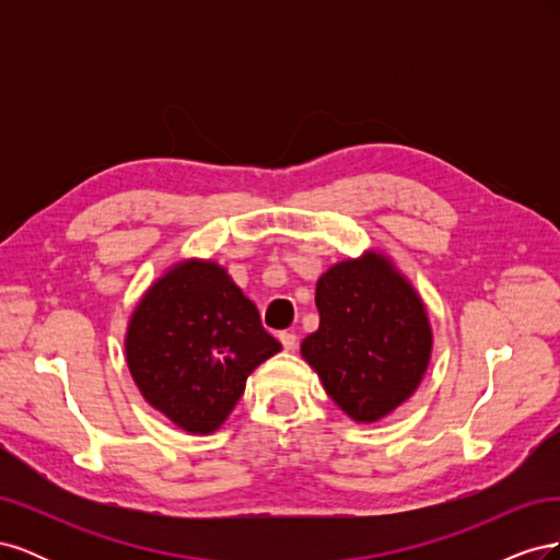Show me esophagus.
I'll use <instances>...</instances> for the list:
<instances>
[{"instance_id":"obj_1","label":"esophagus","mask_w":560,"mask_h":560,"mask_svg":"<svg viewBox=\"0 0 560 560\" xmlns=\"http://www.w3.org/2000/svg\"><path fill=\"white\" fill-rule=\"evenodd\" d=\"M280 343H282L284 350H294L296 343H299V338H296V334H292V331H282V334H280Z\"/></svg>"}]
</instances>
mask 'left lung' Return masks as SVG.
<instances>
[{"mask_svg": "<svg viewBox=\"0 0 560 560\" xmlns=\"http://www.w3.org/2000/svg\"><path fill=\"white\" fill-rule=\"evenodd\" d=\"M319 327L301 358L354 422H376L409 399L432 358V327L416 287L387 254L334 264L315 287Z\"/></svg>", "mask_w": 560, "mask_h": 560, "instance_id": "left-lung-1", "label": "left lung"}]
</instances>
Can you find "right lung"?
<instances>
[{
	"label": "right lung",
	"instance_id": "right-lung-1",
	"mask_svg": "<svg viewBox=\"0 0 560 560\" xmlns=\"http://www.w3.org/2000/svg\"><path fill=\"white\" fill-rule=\"evenodd\" d=\"M124 346L147 404L189 434L222 428L247 376L282 350L257 306L210 259H184L151 282Z\"/></svg>",
	"mask_w": 560,
	"mask_h": 560
}]
</instances>
